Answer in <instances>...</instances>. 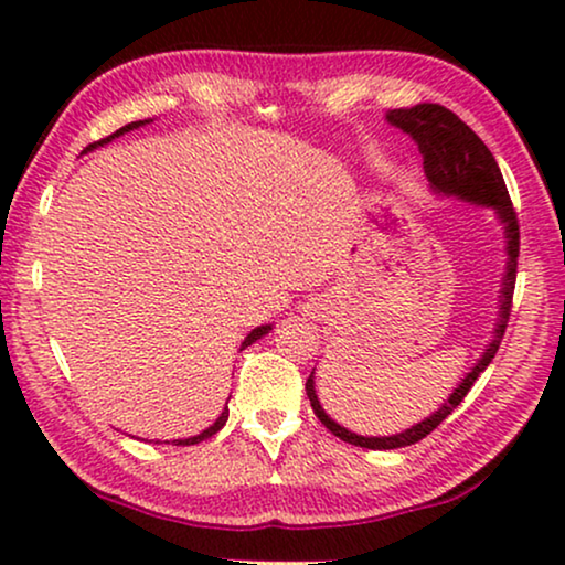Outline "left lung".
Returning a JSON list of instances; mask_svg holds the SVG:
<instances>
[{"instance_id": "left-lung-1", "label": "left lung", "mask_w": 565, "mask_h": 565, "mask_svg": "<svg viewBox=\"0 0 565 565\" xmlns=\"http://www.w3.org/2000/svg\"><path fill=\"white\" fill-rule=\"evenodd\" d=\"M388 120L393 126L404 128L408 136L419 143L422 159H424V172H427V180L431 188L445 192V195H458L462 200H470V203L491 205L499 211V218L504 221L507 228V277L504 288H501V319L497 323V331H493V339L489 350L483 352V358L478 360V365L470 370L447 404L439 408L437 414H431L429 419H424L416 427L401 431V435L393 437H360L339 427L337 422H331L323 408L316 398L313 391V375L306 381V393L311 398L313 414L319 416L323 427H327L331 435H337L344 443L367 447V450H396V447L414 445L431 435L439 424H443L447 416H450L455 408L460 406V401L468 396V391L473 388L478 375L489 367L493 354L499 352L501 339H504L509 313H512V298H514V282H516V257H520V221H516V211L512 205V198H509L504 177L499 172L497 159L489 151L481 138L473 134V128L466 126L458 115L447 110L445 105L437 103H422L414 107H398V110L388 113Z\"/></svg>"}]
</instances>
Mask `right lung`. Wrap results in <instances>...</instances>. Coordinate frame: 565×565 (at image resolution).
I'll return each mask as SVG.
<instances>
[{
	"label": "right lung",
	"mask_w": 565,
	"mask_h": 565,
	"mask_svg": "<svg viewBox=\"0 0 565 565\" xmlns=\"http://www.w3.org/2000/svg\"><path fill=\"white\" fill-rule=\"evenodd\" d=\"M143 122H146V120H143ZM138 126H141V120H136V122H128V126H122L120 130H115V134H113V136H107V138H103V141H95V143H89V146H87V149H95V146H99V143H107V141H110V138H115V136H120V134H126V130H134V128H138ZM269 329H273V327H257V329H254V331H252V334L244 339L242 350H244V347H249L252 342H257V339H259V337H265ZM226 419H228V408H223V414L218 416V419H215V424H213V427H207V429L203 431V435H198V437H190V439H174V445H198V443H203V439H207V437H213V435H215V431H218V429L223 427V424H226Z\"/></svg>",
	"instance_id": "1"
}]
</instances>
